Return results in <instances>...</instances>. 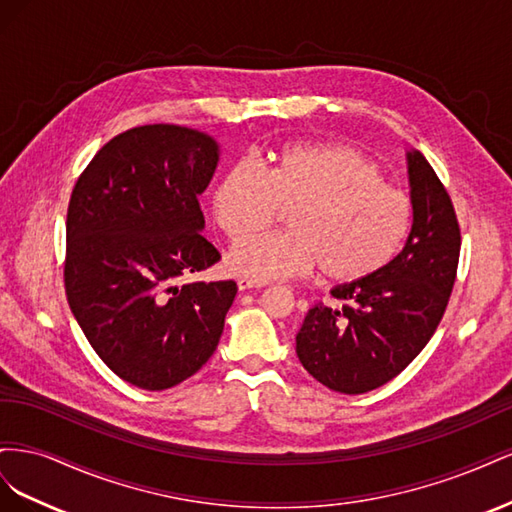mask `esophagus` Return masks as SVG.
Here are the masks:
<instances>
[{"label": "esophagus", "instance_id": "esophagus-1", "mask_svg": "<svg viewBox=\"0 0 512 512\" xmlns=\"http://www.w3.org/2000/svg\"><path fill=\"white\" fill-rule=\"evenodd\" d=\"M237 286H239V290L241 292H245V290H254V288H262L265 284H260V282H254V280H245V277H241V280L237 282Z\"/></svg>", "mask_w": 512, "mask_h": 512}]
</instances>
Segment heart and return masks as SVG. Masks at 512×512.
<instances>
[{"label":"heart","mask_w":512,"mask_h":512,"mask_svg":"<svg viewBox=\"0 0 512 512\" xmlns=\"http://www.w3.org/2000/svg\"><path fill=\"white\" fill-rule=\"evenodd\" d=\"M211 205L228 239H246L226 256L228 271L260 284L316 267L333 284L369 280L391 265L412 226L410 198L384 183L374 160L342 143H288L265 173L232 164ZM282 210L289 213L288 233L253 236Z\"/></svg>","instance_id":"b5f03b06"}]
</instances>
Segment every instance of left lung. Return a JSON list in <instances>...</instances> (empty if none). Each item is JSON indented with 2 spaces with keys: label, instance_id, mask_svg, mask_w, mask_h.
<instances>
[{
  "label": "left lung",
  "instance_id": "left-lung-1",
  "mask_svg": "<svg viewBox=\"0 0 512 512\" xmlns=\"http://www.w3.org/2000/svg\"><path fill=\"white\" fill-rule=\"evenodd\" d=\"M412 228L393 262L331 290L297 333L301 365L331 391L361 395L401 374L436 333L457 275L461 235L451 196L421 151H408Z\"/></svg>",
  "mask_w": 512,
  "mask_h": 512
}]
</instances>
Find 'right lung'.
<instances>
[{
	"instance_id": "1",
	"label": "right lung",
	"mask_w": 512,
	"mask_h": 512,
	"mask_svg": "<svg viewBox=\"0 0 512 512\" xmlns=\"http://www.w3.org/2000/svg\"><path fill=\"white\" fill-rule=\"evenodd\" d=\"M218 162L213 136L153 123L108 141L72 190L68 303L108 369L138 389L188 380L220 344L237 284L183 282L220 260L198 205Z\"/></svg>"
}]
</instances>
